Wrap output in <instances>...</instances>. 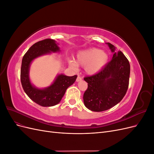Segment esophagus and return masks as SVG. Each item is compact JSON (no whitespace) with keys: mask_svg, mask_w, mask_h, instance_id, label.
Returning <instances> with one entry per match:
<instances>
[{"mask_svg":"<svg viewBox=\"0 0 154 154\" xmlns=\"http://www.w3.org/2000/svg\"><path fill=\"white\" fill-rule=\"evenodd\" d=\"M82 80V78L80 76H78L77 78H76V82H80Z\"/></svg>","mask_w":154,"mask_h":154,"instance_id":"1","label":"esophagus"}]
</instances>
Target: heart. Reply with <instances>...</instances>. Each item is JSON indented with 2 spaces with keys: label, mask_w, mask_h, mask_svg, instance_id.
Returning a JSON list of instances; mask_svg holds the SVG:
<instances>
[{
  "label": "heart",
  "mask_w": 154,
  "mask_h": 154,
  "mask_svg": "<svg viewBox=\"0 0 154 154\" xmlns=\"http://www.w3.org/2000/svg\"><path fill=\"white\" fill-rule=\"evenodd\" d=\"M109 62V55L104 51L91 48L79 52L76 56V63L78 66L84 67L87 74H93L99 72ZM73 68L76 65L73 62H70Z\"/></svg>",
  "instance_id": "obj_1"
}]
</instances>
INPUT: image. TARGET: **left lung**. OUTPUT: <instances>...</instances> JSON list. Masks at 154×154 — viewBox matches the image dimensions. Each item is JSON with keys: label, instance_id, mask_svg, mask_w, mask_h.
<instances>
[{"label": "left lung", "instance_id": "8db88e82", "mask_svg": "<svg viewBox=\"0 0 154 154\" xmlns=\"http://www.w3.org/2000/svg\"><path fill=\"white\" fill-rule=\"evenodd\" d=\"M114 52L112 59L97 74L85 76L88 87L83 94V103L88 109L102 112L122 101L128 90L130 67L122 51L114 52V46L107 43Z\"/></svg>", "mask_w": 154, "mask_h": 154}]
</instances>
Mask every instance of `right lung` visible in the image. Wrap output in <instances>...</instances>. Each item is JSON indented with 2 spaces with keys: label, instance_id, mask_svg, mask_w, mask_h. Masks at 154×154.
I'll return each mask as SVG.
<instances>
[{
  "label": "right lung",
  "instance_id": "obj_1",
  "mask_svg": "<svg viewBox=\"0 0 154 154\" xmlns=\"http://www.w3.org/2000/svg\"><path fill=\"white\" fill-rule=\"evenodd\" d=\"M60 48L56 41L50 38L44 39L32 45L24 55L20 70V81L26 94L38 105L42 106H51L61 101L67 88L76 81V75L72 76L60 74L50 87L44 89H38L31 85L29 78L31 62L41 55L57 52Z\"/></svg>",
  "mask_w": 154,
  "mask_h": 154
}]
</instances>
